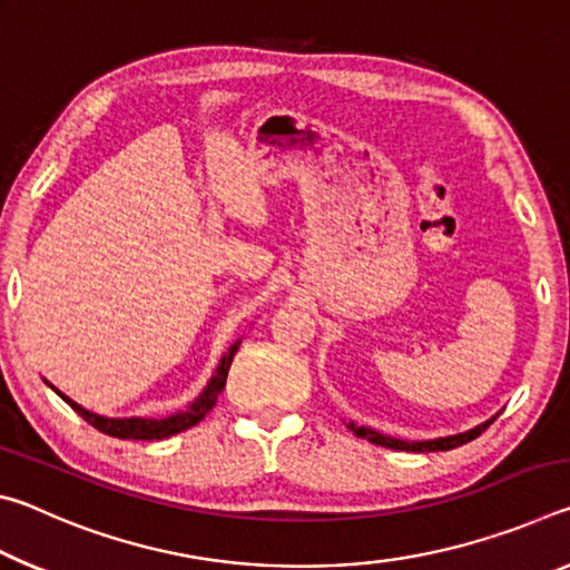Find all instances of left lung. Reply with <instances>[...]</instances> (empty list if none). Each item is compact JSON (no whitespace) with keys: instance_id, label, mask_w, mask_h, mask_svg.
<instances>
[{"instance_id":"left-lung-1","label":"left lung","mask_w":570,"mask_h":570,"mask_svg":"<svg viewBox=\"0 0 570 570\" xmlns=\"http://www.w3.org/2000/svg\"><path fill=\"white\" fill-rule=\"evenodd\" d=\"M490 422H482L478 424L475 430L470 432H462V435H452V438H440V440H428V442H404V440H397V438H390V435H380V432L374 430H366V428H360V424L350 422V430L354 432L356 438H364L374 442V445H382V448H390V450H404V452H438V450H452V448H460L465 445V442L475 440L478 435H482L490 428Z\"/></svg>"}]
</instances>
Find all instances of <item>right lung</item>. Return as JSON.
Here are the masks:
<instances>
[{"label": "right lung", "instance_id": "1", "mask_svg": "<svg viewBox=\"0 0 570 570\" xmlns=\"http://www.w3.org/2000/svg\"><path fill=\"white\" fill-rule=\"evenodd\" d=\"M238 344H230V350L224 354V360H220L218 370L214 374V380L208 382V387L204 390V394L190 404L188 410H183L178 414H170L166 420H140V417H130V420H110V417H100V414H92L88 410H82L80 404L72 402L70 397H65L62 392H57L60 397L70 404V407L80 414L85 422H90L95 430L105 432V435L110 438H120V440H163V438H170L176 435V432H183L193 428V424L200 422L206 417V412L214 410V404L218 400V394L224 392L226 387V377H228V366L234 362V354L238 352Z\"/></svg>", "mask_w": 570, "mask_h": 570}]
</instances>
